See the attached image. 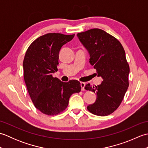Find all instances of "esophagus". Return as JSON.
I'll list each match as a JSON object with an SVG mask.
<instances>
[{
  "label": "esophagus",
  "mask_w": 148,
  "mask_h": 148,
  "mask_svg": "<svg viewBox=\"0 0 148 148\" xmlns=\"http://www.w3.org/2000/svg\"><path fill=\"white\" fill-rule=\"evenodd\" d=\"M80 85L81 87V90H84V86H85V83H83V82H81L80 83Z\"/></svg>",
  "instance_id": "34e87169"
}]
</instances>
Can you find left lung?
<instances>
[{
	"mask_svg": "<svg viewBox=\"0 0 148 148\" xmlns=\"http://www.w3.org/2000/svg\"><path fill=\"white\" fill-rule=\"evenodd\" d=\"M79 41L90 55V63L103 81L99 85L86 84L84 89L96 93L95 102L87 107L97 116H108L120 105L128 87L130 68L121 44L104 30L93 29L78 33Z\"/></svg>",
	"mask_w": 148,
	"mask_h": 148,
	"instance_id": "1",
	"label": "left lung"
}]
</instances>
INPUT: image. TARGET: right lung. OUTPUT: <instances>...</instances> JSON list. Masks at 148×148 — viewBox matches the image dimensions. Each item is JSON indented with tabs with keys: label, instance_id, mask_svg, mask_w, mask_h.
<instances>
[{
	"label": "right lung",
	"instance_id": "1",
	"mask_svg": "<svg viewBox=\"0 0 148 148\" xmlns=\"http://www.w3.org/2000/svg\"><path fill=\"white\" fill-rule=\"evenodd\" d=\"M73 35L49 33L40 36L27 49L23 62L27 88L36 108L47 115H56L67 108L70 97L81 91L79 81L62 82L53 77L58 71L62 47Z\"/></svg>",
	"mask_w": 148,
	"mask_h": 148
}]
</instances>
